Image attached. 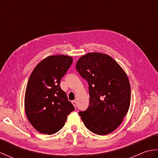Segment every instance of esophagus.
<instances>
[{
    "mask_svg": "<svg viewBox=\"0 0 158 158\" xmlns=\"http://www.w3.org/2000/svg\"><path fill=\"white\" fill-rule=\"evenodd\" d=\"M72 103H73V105H74V106H75V108H76V107L77 106V100H73V101H72Z\"/></svg>",
    "mask_w": 158,
    "mask_h": 158,
    "instance_id": "esophagus-1",
    "label": "esophagus"
}]
</instances>
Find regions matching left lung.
<instances>
[{"label":"left lung","mask_w":158,"mask_h":158,"mask_svg":"<svg viewBox=\"0 0 158 158\" xmlns=\"http://www.w3.org/2000/svg\"><path fill=\"white\" fill-rule=\"evenodd\" d=\"M76 69L89 85V106L79 111V115L92 132L108 135L120 125L129 109L131 89L127 76L115 60L102 53L81 56Z\"/></svg>","instance_id":"obj_1"}]
</instances>
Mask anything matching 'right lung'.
<instances>
[{"instance_id":"right-lung-1","label":"right lung","mask_w":158,"mask_h":158,"mask_svg":"<svg viewBox=\"0 0 158 158\" xmlns=\"http://www.w3.org/2000/svg\"><path fill=\"white\" fill-rule=\"evenodd\" d=\"M72 63V57L68 56H49L36 65L30 76L25 110L30 123L39 132L53 135L58 132L75 110L60 85Z\"/></svg>"}]
</instances>
